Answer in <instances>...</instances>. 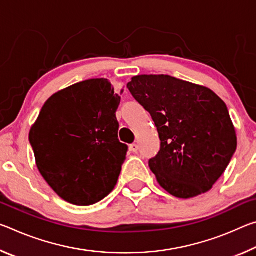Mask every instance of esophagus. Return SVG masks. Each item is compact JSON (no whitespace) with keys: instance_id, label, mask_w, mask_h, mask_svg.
<instances>
[{"instance_id":"esophagus-1","label":"esophagus","mask_w":256,"mask_h":256,"mask_svg":"<svg viewBox=\"0 0 256 256\" xmlns=\"http://www.w3.org/2000/svg\"><path fill=\"white\" fill-rule=\"evenodd\" d=\"M130 150H131L132 152H138V144H131V146H130Z\"/></svg>"}]
</instances>
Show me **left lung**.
<instances>
[{"mask_svg":"<svg viewBox=\"0 0 256 256\" xmlns=\"http://www.w3.org/2000/svg\"><path fill=\"white\" fill-rule=\"evenodd\" d=\"M128 88L158 130L160 150L149 160L158 184L180 198L210 190L237 148L222 99L204 86L166 74L133 76Z\"/></svg>","mask_w":256,"mask_h":256,"instance_id":"1","label":"left lung"}]
</instances>
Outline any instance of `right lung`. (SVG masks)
Here are the masks:
<instances>
[{
	"label": "right lung",
	"instance_id": "add662e5",
	"mask_svg": "<svg viewBox=\"0 0 256 256\" xmlns=\"http://www.w3.org/2000/svg\"><path fill=\"white\" fill-rule=\"evenodd\" d=\"M120 94L104 78L78 82L47 99L30 128L38 170L71 204H94L118 183L128 151L118 138Z\"/></svg>",
	"mask_w": 256,
	"mask_h": 256
}]
</instances>
